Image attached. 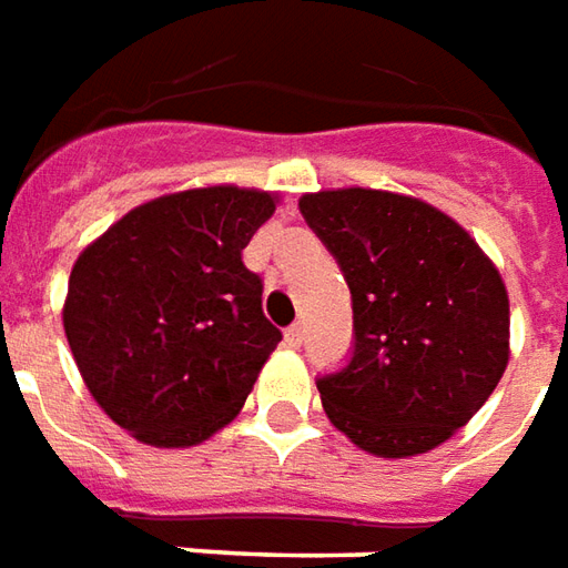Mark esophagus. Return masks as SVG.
<instances>
[{"label": "esophagus", "mask_w": 568, "mask_h": 568, "mask_svg": "<svg viewBox=\"0 0 568 568\" xmlns=\"http://www.w3.org/2000/svg\"><path fill=\"white\" fill-rule=\"evenodd\" d=\"M284 342H287L291 348H300V345H303V324H291V327L284 329Z\"/></svg>", "instance_id": "obj_1"}]
</instances>
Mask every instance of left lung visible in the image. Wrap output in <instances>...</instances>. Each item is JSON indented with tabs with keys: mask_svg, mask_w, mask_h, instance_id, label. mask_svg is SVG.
Instances as JSON below:
<instances>
[{
	"mask_svg": "<svg viewBox=\"0 0 568 568\" xmlns=\"http://www.w3.org/2000/svg\"><path fill=\"white\" fill-rule=\"evenodd\" d=\"M305 223L352 291V357L317 376L329 422L373 456L428 453L508 367V293L456 220L376 189L315 192Z\"/></svg>",
	"mask_w": 568,
	"mask_h": 568,
	"instance_id": "left-lung-1",
	"label": "left lung"
}]
</instances>
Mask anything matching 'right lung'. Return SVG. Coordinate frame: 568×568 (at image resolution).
Listing matches in <instances>:
<instances>
[{
  "label": "right lung",
  "instance_id": "add662e5",
  "mask_svg": "<svg viewBox=\"0 0 568 568\" xmlns=\"http://www.w3.org/2000/svg\"><path fill=\"white\" fill-rule=\"evenodd\" d=\"M268 192L189 189L140 204L75 260L63 329L88 392L136 440L192 446L239 416L281 342L241 251Z\"/></svg>",
  "mask_w": 568,
  "mask_h": 568
}]
</instances>
